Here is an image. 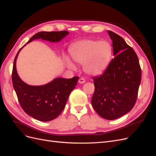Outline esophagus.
<instances>
[{
  "label": "esophagus",
  "mask_w": 156,
  "mask_h": 156,
  "mask_svg": "<svg viewBox=\"0 0 156 156\" xmlns=\"http://www.w3.org/2000/svg\"><path fill=\"white\" fill-rule=\"evenodd\" d=\"M85 82H86V80H85V79L83 78V77H81V78L79 79V83L80 84H83V83H84Z\"/></svg>",
  "instance_id": "34e87169"
}]
</instances>
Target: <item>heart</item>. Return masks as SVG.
<instances>
[{"label": "heart", "mask_w": 156, "mask_h": 156, "mask_svg": "<svg viewBox=\"0 0 156 156\" xmlns=\"http://www.w3.org/2000/svg\"><path fill=\"white\" fill-rule=\"evenodd\" d=\"M72 59L79 64H84L85 72L92 75L103 73L109 64L112 55V48L107 41L85 40L73 45L69 49ZM66 62L69 68L73 64L66 58Z\"/></svg>", "instance_id": "b5f03b06"}]
</instances>
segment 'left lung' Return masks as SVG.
<instances>
[{
  "label": "left lung",
  "mask_w": 156,
  "mask_h": 156,
  "mask_svg": "<svg viewBox=\"0 0 156 156\" xmlns=\"http://www.w3.org/2000/svg\"><path fill=\"white\" fill-rule=\"evenodd\" d=\"M108 32L115 57L104 72L93 79L95 90L91 101L101 117L115 120L134 107L141 81V68L133 49L119 35L111 30Z\"/></svg>",
  "instance_id": "1"
}]
</instances>
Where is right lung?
<instances>
[{"instance_id": "right-lung-1", "label": "right lung", "mask_w": 156, "mask_h": 156, "mask_svg": "<svg viewBox=\"0 0 156 156\" xmlns=\"http://www.w3.org/2000/svg\"><path fill=\"white\" fill-rule=\"evenodd\" d=\"M68 34L66 30L40 32L33 36L27 44L40 38L51 42L59 41ZM23 48L19 50L14 59L12 74L13 87L18 101L27 115L40 121H51L63 111L71 92L77 85L79 77L56 78L42 86L29 85L20 78L16 70V59Z\"/></svg>"}]
</instances>
